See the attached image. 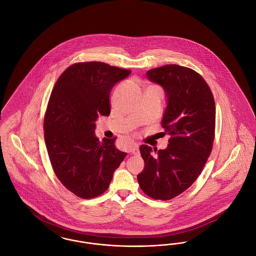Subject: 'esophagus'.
Segmentation results:
<instances>
[{
	"instance_id": "obj_1",
	"label": "esophagus",
	"mask_w": 256,
	"mask_h": 256,
	"mask_svg": "<svg viewBox=\"0 0 256 256\" xmlns=\"http://www.w3.org/2000/svg\"><path fill=\"white\" fill-rule=\"evenodd\" d=\"M128 150H130V152H132V154L138 156V154H139V146H138V144L132 143V144L130 146V148H128Z\"/></svg>"
}]
</instances>
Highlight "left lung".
Wrapping results in <instances>:
<instances>
[{"instance_id":"1","label":"left lung","mask_w":256,"mask_h":256,"mask_svg":"<svg viewBox=\"0 0 256 256\" xmlns=\"http://www.w3.org/2000/svg\"><path fill=\"white\" fill-rule=\"evenodd\" d=\"M146 76L166 92L168 104L161 126L170 139L165 150L140 146L145 168L137 180L146 195L168 200L195 182L211 154L215 100L204 78L188 67L164 65L148 70Z\"/></svg>"}]
</instances>
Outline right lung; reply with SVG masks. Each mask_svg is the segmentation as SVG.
I'll list each match as a JSON object with an SVG mask.
<instances>
[{
  "label": "right lung",
  "instance_id": "obj_1",
  "mask_svg": "<svg viewBox=\"0 0 256 256\" xmlns=\"http://www.w3.org/2000/svg\"><path fill=\"white\" fill-rule=\"evenodd\" d=\"M130 70L98 61L78 62L61 74L44 116V137L52 167L66 189L82 198L102 195L126 152L116 137L100 142L98 115L110 114L112 87Z\"/></svg>",
  "mask_w": 256,
  "mask_h": 256
}]
</instances>
